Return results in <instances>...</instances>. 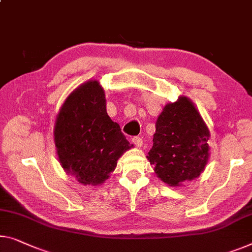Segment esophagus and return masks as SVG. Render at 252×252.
Wrapping results in <instances>:
<instances>
[{
	"label": "esophagus",
	"mask_w": 252,
	"mask_h": 252,
	"mask_svg": "<svg viewBox=\"0 0 252 252\" xmlns=\"http://www.w3.org/2000/svg\"><path fill=\"white\" fill-rule=\"evenodd\" d=\"M132 142L137 146V147H141L142 144H144V142H142V138H140V137H133Z\"/></svg>",
	"instance_id": "1"
}]
</instances>
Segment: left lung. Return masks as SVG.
<instances>
[{
	"instance_id": "obj_1",
	"label": "left lung",
	"mask_w": 252,
	"mask_h": 252,
	"mask_svg": "<svg viewBox=\"0 0 252 252\" xmlns=\"http://www.w3.org/2000/svg\"><path fill=\"white\" fill-rule=\"evenodd\" d=\"M209 137L207 125L188 97L165 105L147 156L157 178L171 187L198 178L208 163Z\"/></svg>"
}]
</instances>
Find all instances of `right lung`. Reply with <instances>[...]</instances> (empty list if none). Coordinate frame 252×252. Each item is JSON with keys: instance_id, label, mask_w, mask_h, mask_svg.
I'll return each mask as SVG.
<instances>
[{"instance_id": "obj_1", "label": "right lung", "mask_w": 252, "mask_h": 252, "mask_svg": "<svg viewBox=\"0 0 252 252\" xmlns=\"http://www.w3.org/2000/svg\"><path fill=\"white\" fill-rule=\"evenodd\" d=\"M59 162L84 186H99L110 178L120 157L133 147L106 112L99 81L81 84L66 97L54 126Z\"/></svg>"}]
</instances>
